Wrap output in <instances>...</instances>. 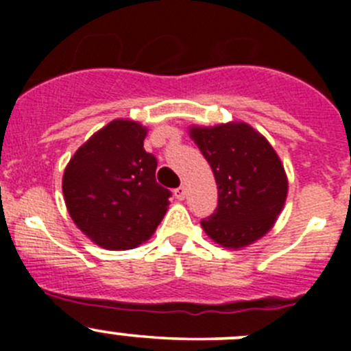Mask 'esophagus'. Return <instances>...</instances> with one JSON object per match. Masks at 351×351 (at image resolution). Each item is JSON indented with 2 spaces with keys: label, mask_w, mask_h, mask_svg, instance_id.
<instances>
[{
  "label": "esophagus",
  "mask_w": 351,
  "mask_h": 351,
  "mask_svg": "<svg viewBox=\"0 0 351 351\" xmlns=\"http://www.w3.org/2000/svg\"><path fill=\"white\" fill-rule=\"evenodd\" d=\"M185 195H186V189H185V186H178V189L175 190V198H176V200H185Z\"/></svg>",
  "instance_id": "34e87169"
}]
</instances>
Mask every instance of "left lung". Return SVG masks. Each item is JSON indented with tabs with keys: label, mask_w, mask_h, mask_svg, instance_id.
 Returning <instances> with one entry per match:
<instances>
[{
	"label": "left lung",
	"mask_w": 351,
	"mask_h": 351,
	"mask_svg": "<svg viewBox=\"0 0 351 351\" xmlns=\"http://www.w3.org/2000/svg\"><path fill=\"white\" fill-rule=\"evenodd\" d=\"M189 132L217 183V208L200 222L205 234L229 250L263 238L289 192L284 165L271 144L246 122L192 125Z\"/></svg>",
	"instance_id": "1"
}]
</instances>
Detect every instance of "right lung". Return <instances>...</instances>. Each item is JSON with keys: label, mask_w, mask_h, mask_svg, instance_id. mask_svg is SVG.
I'll list each match as a JSON object with an SVG mask.
<instances>
[{"label": "right lung", "mask_w": 351, "mask_h": 351, "mask_svg": "<svg viewBox=\"0 0 351 351\" xmlns=\"http://www.w3.org/2000/svg\"><path fill=\"white\" fill-rule=\"evenodd\" d=\"M147 129L117 119L95 132L67 162L62 193L74 224L112 251L146 243L165 217L171 192L156 182L158 161L144 151Z\"/></svg>", "instance_id": "add662e5"}]
</instances>
